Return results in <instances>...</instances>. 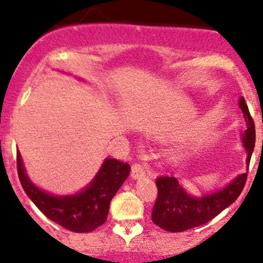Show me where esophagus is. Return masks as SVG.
Masks as SVG:
<instances>
[{
    "label": "esophagus",
    "instance_id": "obj_1",
    "mask_svg": "<svg viewBox=\"0 0 263 263\" xmlns=\"http://www.w3.org/2000/svg\"><path fill=\"white\" fill-rule=\"evenodd\" d=\"M146 176V170H144L143 165L138 164V163H135L132 165V171H131V178L132 179H140V178H143Z\"/></svg>",
    "mask_w": 263,
    "mask_h": 263
}]
</instances>
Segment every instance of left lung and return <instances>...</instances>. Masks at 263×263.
Returning <instances> with one entry per match:
<instances>
[{"label": "left lung", "mask_w": 263, "mask_h": 263, "mask_svg": "<svg viewBox=\"0 0 263 263\" xmlns=\"http://www.w3.org/2000/svg\"><path fill=\"white\" fill-rule=\"evenodd\" d=\"M238 106L242 110L246 121L242 143L247 152L246 164L249 165L255 148V122L250 115L245 99H240ZM246 179L247 173L238 174L222 189L197 198L188 194L176 177H158L156 180L158 197L153 206L152 221L163 230L171 232L185 231L206 224L236 200L245 186Z\"/></svg>", "instance_id": "obj_1"}]
</instances>
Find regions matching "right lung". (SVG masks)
<instances>
[{
	"label": "right lung",
	"mask_w": 263,
	"mask_h": 263,
	"mask_svg": "<svg viewBox=\"0 0 263 263\" xmlns=\"http://www.w3.org/2000/svg\"><path fill=\"white\" fill-rule=\"evenodd\" d=\"M17 171L26 194L48 219L69 231L90 232L106 221L111 199L128 177L131 167L106 158L91 183L73 195H53L39 189L27 176L20 152Z\"/></svg>",
	"instance_id": "obj_1"
}]
</instances>
